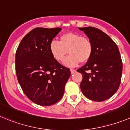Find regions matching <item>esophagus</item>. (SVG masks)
Returning a JSON list of instances; mask_svg holds the SVG:
<instances>
[{"label":"esophagus","instance_id":"obj_1","mask_svg":"<svg viewBox=\"0 0 130 130\" xmlns=\"http://www.w3.org/2000/svg\"><path fill=\"white\" fill-rule=\"evenodd\" d=\"M76 72V70H75V69H71V74H74V72Z\"/></svg>","mask_w":130,"mask_h":130}]
</instances>
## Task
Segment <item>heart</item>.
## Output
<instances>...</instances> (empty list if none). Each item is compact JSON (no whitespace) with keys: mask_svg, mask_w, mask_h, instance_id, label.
<instances>
[{"mask_svg":"<svg viewBox=\"0 0 130 130\" xmlns=\"http://www.w3.org/2000/svg\"><path fill=\"white\" fill-rule=\"evenodd\" d=\"M49 49L53 58L63 62L68 52L69 56L64 62L66 66L74 67L80 62L85 63L90 58L93 52L92 43L89 38L75 32H66L59 37V42L53 40Z\"/></svg>","mask_w":130,"mask_h":130,"instance_id":"b5f03b06","label":"heart"}]
</instances>
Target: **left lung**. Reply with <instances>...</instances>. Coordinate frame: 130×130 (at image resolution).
I'll return each instance as SVG.
<instances>
[{
  "label": "left lung",
  "mask_w": 130,
  "mask_h": 130,
  "mask_svg": "<svg viewBox=\"0 0 130 130\" xmlns=\"http://www.w3.org/2000/svg\"><path fill=\"white\" fill-rule=\"evenodd\" d=\"M90 39L93 52L88 62L77 69L83 76L80 88L94 101H103L117 92L121 83L122 62L117 45L111 38L93 27H78Z\"/></svg>",
  "instance_id": "obj_1"
}]
</instances>
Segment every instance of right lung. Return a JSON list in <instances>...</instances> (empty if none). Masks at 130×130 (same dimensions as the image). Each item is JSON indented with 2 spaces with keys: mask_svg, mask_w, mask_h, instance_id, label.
<instances>
[{
  "mask_svg": "<svg viewBox=\"0 0 130 130\" xmlns=\"http://www.w3.org/2000/svg\"><path fill=\"white\" fill-rule=\"evenodd\" d=\"M61 28L37 27L22 40L15 55V70L23 92L35 103L50 106L63 97L71 76L69 68L59 63L49 49Z\"/></svg>",
  "mask_w": 130,
  "mask_h": 130,
  "instance_id": "right-lung-1",
  "label": "right lung"
}]
</instances>
